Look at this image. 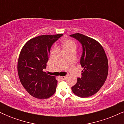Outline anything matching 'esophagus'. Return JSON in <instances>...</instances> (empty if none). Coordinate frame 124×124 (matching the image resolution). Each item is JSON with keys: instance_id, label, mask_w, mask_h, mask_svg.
<instances>
[{"instance_id": "34e87169", "label": "esophagus", "mask_w": 124, "mask_h": 124, "mask_svg": "<svg viewBox=\"0 0 124 124\" xmlns=\"http://www.w3.org/2000/svg\"><path fill=\"white\" fill-rule=\"evenodd\" d=\"M66 76H61L60 77V79H61V80H65V79H66Z\"/></svg>"}]
</instances>
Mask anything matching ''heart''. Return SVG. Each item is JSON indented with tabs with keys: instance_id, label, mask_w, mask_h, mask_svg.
Returning <instances> with one entry per match:
<instances>
[{
	"instance_id": "b5f03b06",
	"label": "heart",
	"mask_w": 124,
	"mask_h": 124,
	"mask_svg": "<svg viewBox=\"0 0 124 124\" xmlns=\"http://www.w3.org/2000/svg\"><path fill=\"white\" fill-rule=\"evenodd\" d=\"M76 45L73 41L71 39H65L63 42V49H69V48H76Z\"/></svg>"
}]
</instances>
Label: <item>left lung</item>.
<instances>
[{
	"label": "left lung",
	"mask_w": 124,
	"mask_h": 124,
	"mask_svg": "<svg viewBox=\"0 0 124 124\" xmlns=\"http://www.w3.org/2000/svg\"><path fill=\"white\" fill-rule=\"evenodd\" d=\"M82 44L83 52L80 63L83 70L76 85L72 87L75 94L85 98L92 96L101 89L108 72V63L103 46L96 40L76 33L70 35Z\"/></svg>",
	"instance_id": "1"
}]
</instances>
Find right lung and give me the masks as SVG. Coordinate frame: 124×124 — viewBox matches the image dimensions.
Here are the masks:
<instances>
[{"instance_id":"1","label":"right lung","mask_w":124,"mask_h":124,"mask_svg":"<svg viewBox=\"0 0 124 124\" xmlns=\"http://www.w3.org/2000/svg\"><path fill=\"white\" fill-rule=\"evenodd\" d=\"M62 35L37 37L27 41L21 49L17 64L18 77L31 96L46 99L55 93L58 81L43 69L46 68L51 46Z\"/></svg>"}]
</instances>
